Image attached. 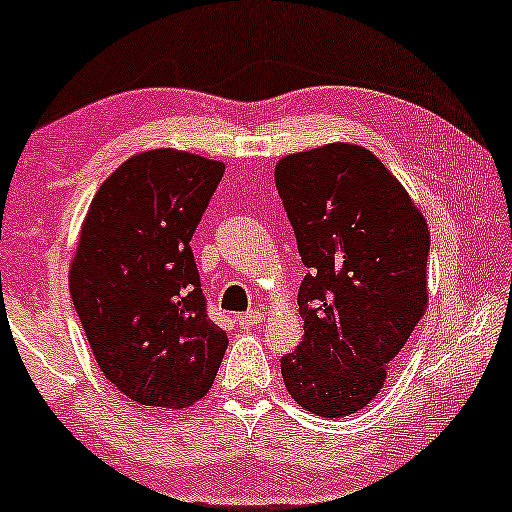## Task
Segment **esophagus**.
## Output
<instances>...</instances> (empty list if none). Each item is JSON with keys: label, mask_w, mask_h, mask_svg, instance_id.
Wrapping results in <instances>:
<instances>
[{"label": "esophagus", "mask_w": 512, "mask_h": 512, "mask_svg": "<svg viewBox=\"0 0 512 512\" xmlns=\"http://www.w3.org/2000/svg\"><path fill=\"white\" fill-rule=\"evenodd\" d=\"M237 321H240L242 328H254V326H261L263 324V314L258 310H251L247 314H240L237 317Z\"/></svg>", "instance_id": "1"}]
</instances>
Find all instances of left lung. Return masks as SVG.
<instances>
[{
  "label": "left lung",
  "instance_id": "1",
  "mask_svg": "<svg viewBox=\"0 0 512 512\" xmlns=\"http://www.w3.org/2000/svg\"><path fill=\"white\" fill-rule=\"evenodd\" d=\"M307 275L303 342L282 356L293 401L319 417L366 408L424 317L429 226L394 174L356 144L291 153L275 167Z\"/></svg>",
  "mask_w": 512,
  "mask_h": 512
}]
</instances>
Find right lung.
<instances>
[{
    "mask_svg": "<svg viewBox=\"0 0 512 512\" xmlns=\"http://www.w3.org/2000/svg\"><path fill=\"white\" fill-rule=\"evenodd\" d=\"M226 165L132 156L95 193L69 293L104 377L146 408L181 410L214 384L228 335L207 317L191 237Z\"/></svg>",
    "mask_w": 512,
    "mask_h": 512,
    "instance_id": "add662e5",
    "label": "right lung"
}]
</instances>
